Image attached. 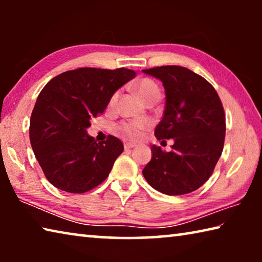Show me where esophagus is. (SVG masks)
Here are the masks:
<instances>
[{"mask_svg":"<svg viewBox=\"0 0 262 262\" xmlns=\"http://www.w3.org/2000/svg\"><path fill=\"white\" fill-rule=\"evenodd\" d=\"M135 147H136V143H133V142H127V143H125V149L126 150L135 148Z\"/></svg>","mask_w":262,"mask_h":262,"instance_id":"obj_1","label":"esophagus"}]
</instances>
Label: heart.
<instances>
[{"label": "heart", "instance_id": "heart-1", "mask_svg": "<svg viewBox=\"0 0 262 262\" xmlns=\"http://www.w3.org/2000/svg\"><path fill=\"white\" fill-rule=\"evenodd\" d=\"M134 90L140 98L145 101L151 100V99H159L161 98V89L157 85V83L149 78L141 79L140 82H137L134 85ZM119 94L115 92L111 98L110 105H115L118 100ZM148 126V123L145 121H130V122H122L118 126V129L120 130L123 135L129 137V139H137L141 136V133L143 129H145Z\"/></svg>", "mask_w": 262, "mask_h": 262}]
</instances>
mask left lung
Segmentation results:
<instances>
[{"mask_svg":"<svg viewBox=\"0 0 262 262\" xmlns=\"http://www.w3.org/2000/svg\"><path fill=\"white\" fill-rule=\"evenodd\" d=\"M142 72L159 79L165 89V108L155 136L174 142L168 152L154 144L151 161L142 173L164 194L196 190L209 179L223 151L225 115L220 97L207 79L180 66Z\"/></svg>","mask_w":262,"mask_h":262,"instance_id":"obj_1","label":"left lung"}]
</instances>
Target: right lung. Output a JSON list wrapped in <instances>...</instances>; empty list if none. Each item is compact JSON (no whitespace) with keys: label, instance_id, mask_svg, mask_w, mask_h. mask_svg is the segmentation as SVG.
I'll list each match as a JSON object with an SVG mask.
<instances>
[{"label":"right lung","instance_id":"1","mask_svg":"<svg viewBox=\"0 0 262 262\" xmlns=\"http://www.w3.org/2000/svg\"><path fill=\"white\" fill-rule=\"evenodd\" d=\"M134 77V70L125 68H78L57 75L43 86L30 119V142L53 186L85 193L107 178L123 144L115 136L96 142L88 128L115 91Z\"/></svg>","mask_w":262,"mask_h":262}]
</instances>
